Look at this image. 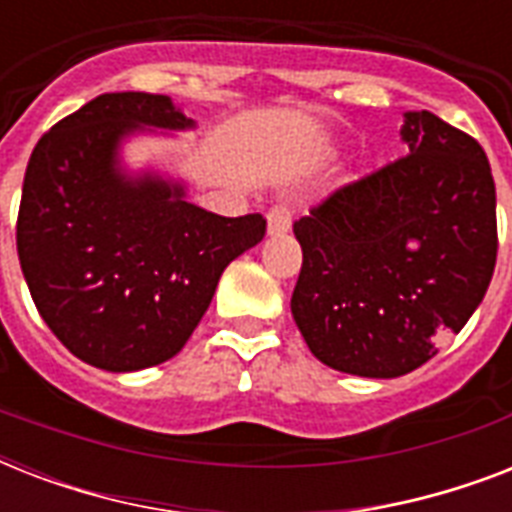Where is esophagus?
<instances>
[{
  "instance_id": "1",
  "label": "esophagus",
  "mask_w": 512,
  "mask_h": 512,
  "mask_svg": "<svg viewBox=\"0 0 512 512\" xmlns=\"http://www.w3.org/2000/svg\"><path fill=\"white\" fill-rule=\"evenodd\" d=\"M292 228V209L287 204H276L268 209V236H281Z\"/></svg>"
}]
</instances>
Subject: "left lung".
Here are the masks:
<instances>
[{"instance_id": "left-lung-1", "label": "left lung", "mask_w": 512, "mask_h": 512, "mask_svg": "<svg viewBox=\"0 0 512 512\" xmlns=\"http://www.w3.org/2000/svg\"><path fill=\"white\" fill-rule=\"evenodd\" d=\"M409 154L335 191L295 223L292 316L321 364L401 377L484 300L497 263V193L484 148L430 111H406Z\"/></svg>"}]
</instances>
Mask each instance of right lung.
I'll list each match as a JSON object with an SVG mask.
<instances>
[{
    "mask_svg": "<svg viewBox=\"0 0 512 512\" xmlns=\"http://www.w3.org/2000/svg\"><path fill=\"white\" fill-rule=\"evenodd\" d=\"M193 127L167 95L106 92L28 159L20 268L44 324L84 364L138 372L180 353L228 263L263 241V215H215L183 180L122 167L132 135Z\"/></svg>",
    "mask_w": 512,
    "mask_h": 512,
    "instance_id": "obj_1",
    "label": "right lung"
}]
</instances>
